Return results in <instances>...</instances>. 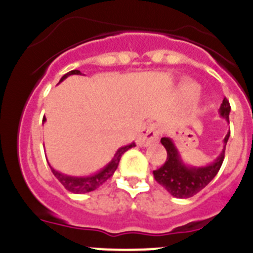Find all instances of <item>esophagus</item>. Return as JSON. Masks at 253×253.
Listing matches in <instances>:
<instances>
[{
	"label": "esophagus",
	"instance_id": "obj_1",
	"mask_svg": "<svg viewBox=\"0 0 253 253\" xmlns=\"http://www.w3.org/2000/svg\"><path fill=\"white\" fill-rule=\"evenodd\" d=\"M160 125L158 124H147L143 126L137 137V144L139 147H148L149 144L154 143L160 137Z\"/></svg>",
	"mask_w": 253,
	"mask_h": 253
}]
</instances>
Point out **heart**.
<instances>
[{"label":"heart","instance_id":"obj_1","mask_svg":"<svg viewBox=\"0 0 253 253\" xmlns=\"http://www.w3.org/2000/svg\"><path fill=\"white\" fill-rule=\"evenodd\" d=\"M199 84L195 82H184L178 87V96L182 100H190L195 97L199 92Z\"/></svg>","mask_w":253,"mask_h":253}]
</instances>
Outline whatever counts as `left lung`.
I'll return each instance as SVG.
<instances>
[{"mask_svg":"<svg viewBox=\"0 0 253 253\" xmlns=\"http://www.w3.org/2000/svg\"><path fill=\"white\" fill-rule=\"evenodd\" d=\"M229 113H231V105L224 97L222 105H220V109H219V114L229 123ZM229 135H231V131H228V134L225 135L224 146L216 160L207 166L202 167L185 165L173 140L169 137H163L161 139V143L167 151V160L160 169L153 171L154 180L175 198L186 199L196 195L215 177L222 167L225 146H227Z\"/></svg>","mask_w":253,"mask_h":253,"instance_id":"1","label":"left lung"}]
</instances>
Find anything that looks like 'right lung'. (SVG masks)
Here are the masks:
<instances>
[{"label":"right lung","instance_id":"add662e5","mask_svg":"<svg viewBox=\"0 0 253 253\" xmlns=\"http://www.w3.org/2000/svg\"><path fill=\"white\" fill-rule=\"evenodd\" d=\"M71 75H81V72H80V71H77V69H73V71L66 73L63 77L60 78L59 82H62L63 80H66V78ZM45 120L46 119L44 118L43 122H45ZM133 147H135V143H130V144H128V146L120 147V148L116 151V153L114 154L113 160L107 163L104 169H100L97 173H93V175H91V176H82V177H77V176H68V175H64V173H62V172L57 171V169H54L53 167L50 166V165H49V166H50V169H51V172H53V175H54L55 177L59 180L60 184L63 185V186L66 187L68 191H71V193H75V194L90 193V191H93V190H96L97 187L101 186L105 181L109 180V178L114 175V172H115V169H118V165H119V161H120V158H122L123 154L128 151V149L133 148Z\"/></svg>","mask_w":253,"mask_h":253}]
</instances>
